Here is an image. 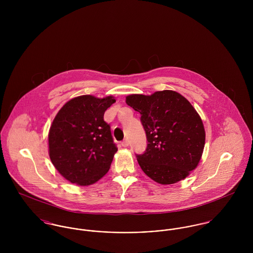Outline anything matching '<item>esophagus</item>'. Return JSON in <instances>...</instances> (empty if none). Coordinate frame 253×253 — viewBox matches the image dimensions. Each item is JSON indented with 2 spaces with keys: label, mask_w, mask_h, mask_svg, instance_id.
<instances>
[{
  "label": "esophagus",
  "mask_w": 253,
  "mask_h": 253,
  "mask_svg": "<svg viewBox=\"0 0 253 253\" xmlns=\"http://www.w3.org/2000/svg\"><path fill=\"white\" fill-rule=\"evenodd\" d=\"M122 146H123V147H127V146H128V140H127V139H125V140L122 142Z\"/></svg>",
  "instance_id": "obj_1"
}]
</instances>
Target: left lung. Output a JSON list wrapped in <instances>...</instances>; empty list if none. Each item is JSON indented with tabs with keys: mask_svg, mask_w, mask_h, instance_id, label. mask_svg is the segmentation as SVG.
Instances as JSON below:
<instances>
[{
	"mask_svg": "<svg viewBox=\"0 0 253 253\" xmlns=\"http://www.w3.org/2000/svg\"><path fill=\"white\" fill-rule=\"evenodd\" d=\"M126 102L141 115L148 144L136 157L145 174L164 185L186 178L198 167L206 142L198 112L173 90L130 94Z\"/></svg>",
	"mask_w": 253,
	"mask_h": 253,
	"instance_id": "1",
	"label": "left lung"
}]
</instances>
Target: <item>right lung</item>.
Returning <instances> with one entry per match:
<instances>
[{
    "label": "right lung",
    "mask_w": 253,
    "mask_h": 253,
    "mask_svg": "<svg viewBox=\"0 0 253 253\" xmlns=\"http://www.w3.org/2000/svg\"><path fill=\"white\" fill-rule=\"evenodd\" d=\"M113 96L81 95L66 102L48 132V154L58 172L73 184L88 186L108 172L118 148L104 113Z\"/></svg>",
    "instance_id": "right-lung-1"
}]
</instances>
